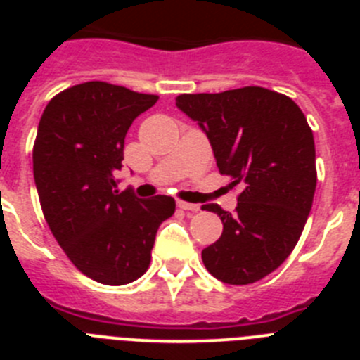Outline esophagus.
<instances>
[{
    "mask_svg": "<svg viewBox=\"0 0 360 360\" xmlns=\"http://www.w3.org/2000/svg\"><path fill=\"white\" fill-rule=\"evenodd\" d=\"M178 207L184 209V211H200V205L198 203H189V202H182V200H178Z\"/></svg>",
    "mask_w": 360,
    "mask_h": 360,
    "instance_id": "obj_1",
    "label": "esophagus"
}]
</instances>
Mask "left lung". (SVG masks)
<instances>
[{
  "label": "left lung",
  "instance_id": "1",
  "mask_svg": "<svg viewBox=\"0 0 360 360\" xmlns=\"http://www.w3.org/2000/svg\"><path fill=\"white\" fill-rule=\"evenodd\" d=\"M176 106L198 122L216 165L241 187L236 211L205 205L224 232L202 250L205 269L227 285L274 272L294 250L316 193V144L307 117L287 95L262 86L184 94Z\"/></svg>",
  "mask_w": 360,
  "mask_h": 360
}]
</instances>
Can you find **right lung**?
Wrapping results in <instances>:
<instances>
[{
  "label": "right lung",
  "mask_w": 360,
  "mask_h": 360,
  "mask_svg": "<svg viewBox=\"0 0 360 360\" xmlns=\"http://www.w3.org/2000/svg\"><path fill=\"white\" fill-rule=\"evenodd\" d=\"M157 95L90 81L57 94L34 142V180L44 219L70 262L103 285H128L151 262L155 236L173 216L171 196L120 193L124 139Z\"/></svg>",
  "instance_id": "obj_1"
}]
</instances>
